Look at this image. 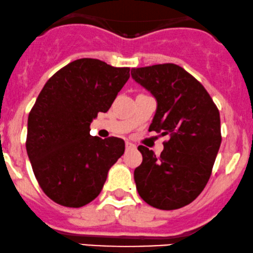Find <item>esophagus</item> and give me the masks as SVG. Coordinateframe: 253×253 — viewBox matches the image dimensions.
I'll return each instance as SVG.
<instances>
[{
	"label": "esophagus",
	"mask_w": 253,
	"mask_h": 253,
	"mask_svg": "<svg viewBox=\"0 0 253 253\" xmlns=\"http://www.w3.org/2000/svg\"><path fill=\"white\" fill-rule=\"evenodd\" d=\"M126 150H130V149H135L136 145L133 144V143H131V142L126 141Z\"/></svg>",
	"instance_id": "1"
}]
</instances>
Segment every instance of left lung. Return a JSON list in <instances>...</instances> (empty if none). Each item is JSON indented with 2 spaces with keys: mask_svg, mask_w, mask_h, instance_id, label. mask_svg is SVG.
I'll return each mask as SVG.
<instances>
[{
  "mask_svg": "<svg viewBox=\"0 0 253 253\" xmlns=\"http://www.w3.org/2000/svg\"><path fill=\"white\" fill-rule=\"evenodd\" d=\"M135 82L157 102L149 130L169 135L160 157L139 145L143 162L133 172L139 196L151 207L174 210L207 185L219 150V111L195 77L172 63L131 69Z\"/></svg>",
  "mask_w": 253,
  "mask_h": 253,
  "instance_id": "1",
  "label": "left lung"
}]
</instances>
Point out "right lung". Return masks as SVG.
<instances>
[{
	"label": "right lung",
	"mask_w": 253,
	"mask_h": 253,
	"mask_svg": "<svg viewBox=\"0 0 253 253\" xmlns=\"http://www.w3.org/2000/svg\"><path fill=\"white\" fill-rule=\"evenodd\" d=\"M129 71L81 58L58 70L40 92L28 117L27 154L40 186L57 204L81 208L93 201L124 154L123 139L93 137L90 123L110 109Z\"/></svg>",
	"instance_id": "right-lung-1"
}]
</instances>
